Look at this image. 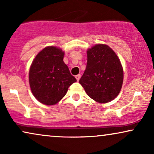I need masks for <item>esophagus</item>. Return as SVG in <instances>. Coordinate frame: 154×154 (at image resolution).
<instances>
[{"label": "esophagus", "instance_id": "obj_1", "mask_svg": "<svg viewBox=\"0 0 154 154\" xmlns=\"http://www.w3.org/2000/svg\"><path fill=\"white\" fill-rule=\"evenodd\" d=\"M75 79H76V80H77L78 81H79V80H80V79H81V74H78V75H75Z\"/></svg>", "mask_w": 154, "mask_h": 154}]
</instances>
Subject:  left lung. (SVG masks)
<instances>
[{"mask_svg":"<svg viewBox=\"0 0 154 154\" xmlns=\"http://www.w3.org/2000/svg\"><path fill=\"white\" fill-rule=\"evenodd\" d=\"M87 55V66L80 84L97 102H111L121 92L123 82V69L119 58L104 44L88 49Z\"/></svg>","mask_w":154,"mask_h":154,"instance_id":"8db88e82","label":"left lung"}]
</instances>
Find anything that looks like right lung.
<instances>
[{
    "label": "right lung",
    "mask_w": 154,
    "mask_h": 154,
    "mask_svg": "<svg viewBox=\"0 0 154 154\" xmlns=\"http://www.w3.org/2000/svg\"><path fill=\"white\" fill-rule=\"evenodd\" d=\"M64 52L48 46L33 60L29 74V85L35 99L42 104L54 105L60 102L76 79L63 61Z\"/></svg>",
    "instance_id": "1"
}]
</instances>
